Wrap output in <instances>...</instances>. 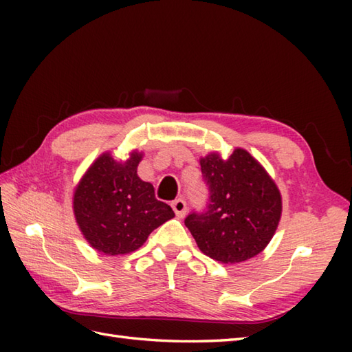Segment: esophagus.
Segmentation results:
<instances>
[{
  "instance_id": "34e87169",
  "label": "esophagus",
  "mask_w": 352,
  "mask_h": 352,
  "mask_svg": "<svg viewBox=\"0 0 352 352\" xmlns=\"http://www.w3.org/2000/svg\"><path fill=\"white\" fill-rule=\"evenodd\" d=\"M170 206H172V208H174V212H175L178 218H183L186 212H188V204H186V201L182 199V198L172 201Z\"/></svg>"
}]
</instances>
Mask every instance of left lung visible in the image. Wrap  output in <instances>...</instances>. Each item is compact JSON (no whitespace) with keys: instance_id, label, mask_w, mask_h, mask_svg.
Masks as SVG:
<instances>
[{"instance_id":"left-lung-1","label":"left lung","mask_w":352,"mask_h":352,"mask_svg":"<svg viewBox=\"0 0 352 352\" xmlns=\"http://www.w3.org/2000/svg\"><path fill=\"white\" fill-rule=\"evenodd\" d=\"M208 186L203 213L184 219L198 248L219 263H241L266 248L281 218V195L265 168L242 148L227 160L210 153L199 160Z\"/></svg>"}]
</instances>
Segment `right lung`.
<instances>
[{
    "instance_id": "right-lung-1",
    "label": "right lung",
    "mask_w": 352,
    "mask_h": 352,
    "mask_svg": "<svg viewBox=\"0 0 352 352\" xmlns=\"http://www.w3.org/2000/svg\"><path fill=\"white\" fill-rule=\"evenodd\" d=\"M142 153L126 162L101 154L74 190V214L89 245L106 256L139 250L148 236L174 218L172 208L154 195L151 183L142 182L138 164Z\"/></svg>"
}]
</instances>
